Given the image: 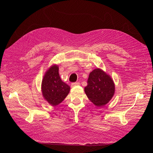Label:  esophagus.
Masks as SVG:
<instances>
[{"label": "esophagus", "mask_w": 153, "mask_h": 153, "mask_svg": "<svg viewBox=\"0 0 153 153\" xmlns=\"http://www.w3.org/2000/svg\"><path fill=\"white\" fill-rule=\"evenodd\" d=\"M80 85V83L79 82H74V83H72L71 84V87H73L74 86H76V85Z\"/></svg>", "instance_id": "1"}]
</instances>
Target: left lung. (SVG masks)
Wrapping results in <instances>:
<instances>
[{"instance_id": "left-lung-1", "label": "left lung", "mask_w": 153, "mask_h": 153, "mask_svg": "<svg viewBox=\"0 0 153 153\" xmlns=\"http://www.w3.org/2000/svg\"><path fill=\"white\" fill-rule=\"evenodd\" d=\"M115 91L111 77L103 70L96 68L89 74L84 91L91 102L97 107L106 105L113 97Z\"/></svg>"}]
</instances>
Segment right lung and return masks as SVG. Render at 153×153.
<instances>
[{"instance_id":"add662e5","label":"right lung","mask_w":153,"mask_h":153,"mask_svg":"<svg viewBox=\"0 0 153 153\" xmlns=\"http://www.w3.org/2000/svg\"><path fill=\"white\" fill-rule=\"evenodd\" d=\"M70 87L62 82L59 75V67L56 64L48 69L42 82V92L44 99L52 106H56L66 97Z\"/></svg>"}]
</instances>
